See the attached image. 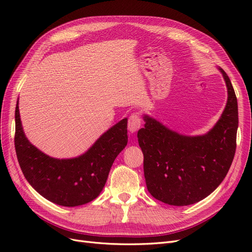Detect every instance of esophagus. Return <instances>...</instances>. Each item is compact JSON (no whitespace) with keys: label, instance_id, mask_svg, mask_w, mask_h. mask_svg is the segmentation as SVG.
<instances>
[{"label":"esophagus","instance_id":"obj_1","mask_svg":"<svg viewBox=\"0 0 252 252\" xmlns=\"http://www.w3.org/2000/svg\"><path fill=\"white\" fill-rule=\"evenodd\" d=\"M142 121L139 113H132L128 120V130L131 133L136 132L140 129Z\"/></svg>","mask_w":252,"mask_h":252}]
</instances>
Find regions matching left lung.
Instances as JSON below:
<instances>
[{
    "label": "left lung",
    "mask_w": 252,
    "mask_h": 252,
    "mask_svg": "<svg viewBox=\"0 0 252 252\" xmlns=\"http://www.w3.org/2000/svg\"><path fill=\"white\" fill-rule=\"evenodd\" d=\"M227 87L222 116L202 135L173 131L144 114L145 126L138 131L144 155V175L155 199L173 206L199 202L223 182L233 161L239 126L238 101L230 79L219 67Z\"/></svg>",
    "instance_id": "1"
}]
</instances>
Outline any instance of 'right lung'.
I'll return each mask as SVG.
<instances>
[{
    "instance_id": "add662e5",
    "label": "right lung",
    "mask_w": 252,
    "mask_h": 252,
    "mask_svg": "<svg viewBox=\"0 0 252 252\" xmlns=\"http://www.w3.org/2000/svg\"><path fill=\"white\" fill-rule=\"evenodd\" d=\"M14 146L25 179L45 199L66 207L87 204L103 190L114 159L128 142L127 119L104 132L85 154L71 158L45 155L28 141L16 107Z\"/></svg>"
}]
</instances>
